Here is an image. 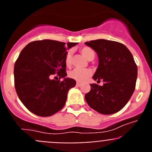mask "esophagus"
Returning a JSON list of instances; mask_svg holds the SVG:
<instances>
[{
  "instance_id": "esophagus-1",
  "label": "esophagus",
  "mask_w": 152,
  "mask_h": 152,
  "mask_svg": "<svg viewBox=\"0 0 152 152\" xmlns=\"http://www.w3.org/2000/svg\"><path fill=\"white\" fill-rule=\"evenodd\" d=\"M81 85H82V83H81V82H76V86H78V87H80Z\"/></svg>"
}]
</instances>
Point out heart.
Returning <instances> with one entry per match:
<instances>
[{
  "label": "heart",
  "instance_id": "1",
  "mask_svg": "<svg viewBox=\"0 0 152 152\" xmlns=\"http://www.w3.org/2000/svg\"><path fill=\"white\" fill-rule=\"evenodd\" d=\"M81 53L87 60L92 61L95 58V51L89 47H84L81 48ZM72 52L68 50L65 55V65L67 67L71 65ZM92 72L90 70H82V69L76 68L70 73V77L75 79L77 82H85L91 76Z\"/></svg>",
  "mask_w": 152,
  "mask_h": 152
}]
</instances>
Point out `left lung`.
<instances>
[{
	"label": "left lung",
	"instance_id": "obj_1",
	"mask_svg": "<svg viewBox=\"0 0 152 152\" xmlns=\"http://www.w3.org/2000/svg\"><path fill=\"white\" fill-rule=\"evenodd\" d=\"M99 57V66L93 79L104 85L91 84L85 94L87 104L98 113L111 115L124 108L135 89L137 67L132 54L120 42L107 39L86 42Z\"/></svg>",
	"mask_w": 152,
	"mask_h": 152
}]
</instances>
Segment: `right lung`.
<instances>
[{"label": "right lung", "mask_w": 152, "mask_h": 152, "mask_svg": "<svg viewBox=\"0 0 152 152\" xmlns=\"http://www.w3.org/2000/svg\"><path fill=\"white\" fill-rule=\"evenodd\" d=\"M77 44L37 40L20 52L14 67L15 87L20 100L32 113L48 117L65 106L68 90L76 85L74 79L66 78L65 55ZM55 73L64 80L50 79Z\"/></svg>", "instance_id": "obj_1"}]
</instances>
